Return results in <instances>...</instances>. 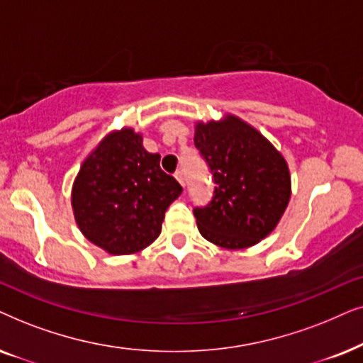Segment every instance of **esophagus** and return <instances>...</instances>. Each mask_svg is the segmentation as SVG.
<instances>
[{
  "label": "esophagus",
  "instance_id": "esophagus-1",
  "mask_svg": "<svg viewBox=\"0 0 363 363\" xmlns=\"http://www.w3.org/2000/svg\"><path fill=\"white\" fill-rule=\"evenodd\" d=\"M174 176H176V179L179 181V184H181L182 187L186 186V181H184V174H182V171H177L176 174H174Z\"/></svg>",
  "mask_w": 363,
  "mask_h": 363
}]
</instances>
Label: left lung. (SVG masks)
<instances>
[{
  "mask_svg": "<svg viewBox=\"0 0 363 363\" xmlns=\"http://www.w3.org/2000/svg\"><path fill=\"white\" fill-rule=\"evenodd\" d=\"M194 144L214 179V196L196 207L201 235L224 249H245L267 238L291 199L286 159L235 116L197 123Z\"/></svg>",
  "mask_w": 363,
  "mask_h": 363,
  "instance_id": "left-lung-1",
  "label": "left lung"
}]
</instances>
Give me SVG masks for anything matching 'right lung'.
<instances>
[{"instance_id":"add662e5","label":"right lung","mask_w":363,"mask_h":363,"mask_svg":"<svg viewBox=\"0 0 363 363\" xmlns=\"http://www.w3.org/2000/svg\"><path fill=\"white\" fill-rule=\"evenodd\" d=\"M159 161L131 128L99 143L72 184V211L86 239L113 255H128L159 238L167 207L182 192Z\"/></svg>"}]
</instances>
